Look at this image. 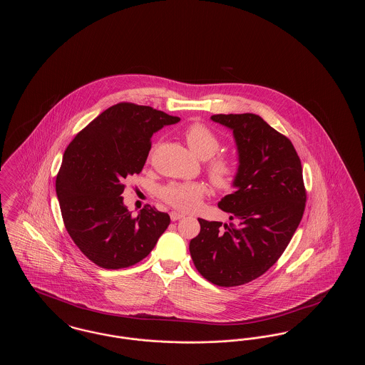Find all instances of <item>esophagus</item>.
<instances>
[{"mask_svg": "<svg viewBox=\"0 0 365 365\" xmlns=\"http://www.w3.org/2000/svg\"><path fill=\"white\" fill-rule=\"evenodd\" d=\"M170 216H171V220H173V222H176V220L185 217V215H182V213H179V212H171Z\"/></svg>", "mask_w": 365, "mask_h": 365, "instance_id": "34e87169", "label": "esophagus"}]
</instances>
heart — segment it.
<instances>
[{"mask_svg":"<svg viewBox=\"0 0 365 365\" xmlns=\"http://www.w3.org/2000/svg\"><path fill=\"white\" fill-rule=\"evenodd\" d=\"M185 139L191 150L202 160L215 156L220 149V139L201 123H194L185 130ZM209 178L219 189L231 186L235 178V163L226 156L210 158L207 165ZM205 194V186L200 182H171L160 189V197L179 210H191L198 205Z\"/></svg>","mask_w":365,"mask_h":365,"instance_id":"heart-1","label":"heart"}]
</instances>
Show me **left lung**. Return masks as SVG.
<instances>
[{
    "instance_id": "1",
    "label": "left lung",
    "mask_w": 365,
    "mask_h": 365,
    "mask_svg": "<svg viewBox=\"0 0 365 365\" xmlns=\"http://www.w3.org/2000/svg\"><path fill=\"white\" fill-rule=\"evenodd\" d=\"M210 119L230 128L237 145L235 190L217 204L235 222L222 226L198 219L201 230L189 249L204 278L232 287L259 278L277 262L302 219L307 192L293 143L259 115Z\"/></svg>"
}]
</instances>
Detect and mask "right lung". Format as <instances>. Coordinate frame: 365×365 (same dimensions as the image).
<instances>
[{"mask_svg": "<svg viewBox=\"0 0 365 365\" xmlns=\"http://www.w3.org/2000/svg\"><path fill=\"white\" fill-rule=\"evenodd\" d=\"M180 120L145 105L108 108L73 138L64 152L56 192L66 228L87 259L120 269L143 260L171 219L155 207L133 217L123 204L125 178L139 174L152 135Z\"/></svg>", "mask_w": 365, "mask_h": 365, "instance_id": "right-lung-1", "label": "right lung"}]
</instances>
